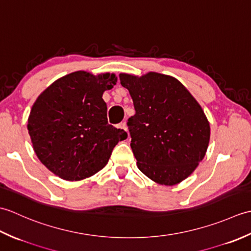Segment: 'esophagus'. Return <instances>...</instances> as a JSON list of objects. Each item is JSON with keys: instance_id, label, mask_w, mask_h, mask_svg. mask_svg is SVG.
I'll use <instances>...</instances> for the list:
<instances>
[{"instance_id": "34e87169", "label": "esophagus", "mask_w": 251, "mask_h": 251, "mask_svg": "<svg viewBox=\"0 0 251 251\" xmlns=\"http://www.w3.org/2000/svg\"><path fill=\"white\" fill-rule=\"evenodd\" d=\"M117 127H119V128H121V129H124V130H126V131H127V125H126V123H125V122H122V123H120V124L117 125Z\"/></svg>"}]
</instances>
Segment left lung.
Instances as JSON below:
<instances>
[{"instance_id":"8db88e82","label":"left lung","mask_w":251,"mask_h":251,"mask_svg":"<svg viewBox=\"0 0 251 251\" xmlns=\"http://www.w3.org/2000/svg\"><path fill=\"white\" fill-rule=\"evenodd\" d=\"M120 81L136 111L127 126L138 168L164 185L188 178L209 143L210 127L201 106L177 78L165 74L121 73Z\"/></svg>"}]
</instances>
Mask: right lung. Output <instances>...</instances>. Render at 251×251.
Here are the masks:
<instances>
[{
	"instance_id": "obj_1",
	"label": "right lung",
	"mask_w": 251,
	"mask_h": 251,
	"mask_svg": "<svg viewBox=\"0 0 251 251\" xmlns=\"http://www.w3.org/2000/svg\"><path fill=\"white\" fill-rule=\"evenodd\" d=\"M115 74H68L42 93L32 106L28 130L41 163L58 177L77 181L102 169L113 148L127 132L106 119L104 90L116 84Z\"/></svg>"
}]
</instances>
